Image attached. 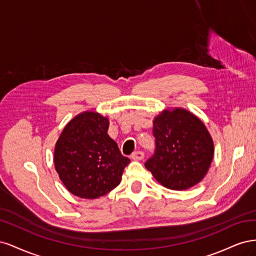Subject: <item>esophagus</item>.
Wrapping results in <instances>:
<instances>
[{
    "instance_id": "1",
    "label": "esophagus",
    "mask_w": 256,
    "mask_h": 256,
    "mask_svg": "<svg viewBox=\"0 0 256 256\" xmlns=\"http://www.w3.org/2000/svg\"><path fill=\"white\" fill-rule=\"evenodd\" d=\"M131 158H132L134 160H142L144 158V152L141 150H136V152H132V154H131Z\"/></svg>"
}]
</instances>
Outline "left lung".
Masks as SVG:
<instances>
[{
	"label": "left lung",
	"instance_id": "8db88e82",
	"mask_svg": "<svg viewBox=\"0 0 256 256\" xmlns=\"http://www.w3.org/2000/svg\"><path fill=\"white\" fill-rule=\"evenodd\" d=\"M154 154L145 168L164 187L186 190L200 182L214 158L204 124L184 109L164 111L154 120Z\"/></svg>",
	"mask_w": 256,
	"mask_h": 256
}]
</instances>
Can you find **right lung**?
<instances>
[{
  "mask_svg": "<svg viewBox=\"0 0 256 256\" xmlns=\"http://www.w3.org/2000/svg\"><path fill=\"white\" fill-rule=\"evenodd\" d=\"M109 120L85 112L69 122L54 150V164L60 180L72 194L97 198L118 187L130 159L108 136Z\"/></svg>",
  "mask_w": 256,
  "mask_h": 256,
  "instance_id": "right-lung-1",
  "label": "right lung"
}]
</instances>
